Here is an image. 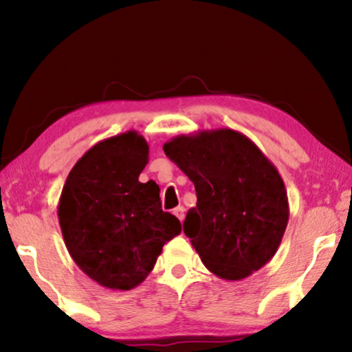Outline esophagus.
<instances>
[{
  "label": "esophagus",
  "mask_w": 352,
  "mask_h": 352,
  "mask_svg": "<svg viewBox=\"0 0 352 352\" xmlns=\"http://www.w3.org/2000/svg\"><path fill=\"white\" fill-rule=\"evenodd\" d=\"M184 211H186V210H184V206H177V208L173 210V214H175L176 218L179 219L181 223H182V221H184Z\"/></svg>",
  "instance_id": "1"
}]
</instances>
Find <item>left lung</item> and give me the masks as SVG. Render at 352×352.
I'll use <instances>...</instances> for the list:
<instances>
[{"label": "left lung", "instance_id": "obj_1", "mask_svg": "<svg viewBox=\"0 0 352 352\" xmlns=\"http://www.w3.org/2000/svg\"><path fill=\"white\" fill-rule=\"evenodd\" d=\"M163 151L195 186L197 206L187 211L184 234L206 269L242 280L271 261L290 208L282 176L256 144L219 128L181 134Z\"/></svg>", "mask_w": 352, "mask_h": 352}]
</instances>
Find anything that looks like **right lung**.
I'll return each instance as SVG.
<instances>
[{"mask_svg":"<svg viewBox=\"0 0 352 352\" xmlns=\"http://www.w3.org/2000/svg\"><path fill=\"white\" fill-rule=\"evenodd\" d=\"M148 144L126 131L94 144L72 168L57 216L76 266L110 290H131L155 266L162 248L181 234L162 210L160 187L139 182Z\"/></svg>","mask_w":352,"mask_h":352,"instance_id":"1","label":"right lung"}]
</instances>
